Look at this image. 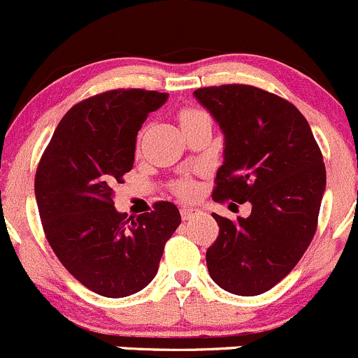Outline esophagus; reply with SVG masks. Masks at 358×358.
I'll use <instances>...</instances> for the list:
<instances>
[{
	"instance_id": "34e87169",
	"label": "esophagus",
	"mask_w": 358,
	"mask_h": 358,
	"mask_svg": "<svg viewBox=\"0 0 358 358\" xmlns=\"http://www.w3.org/2000/svg\"><path fill=\"white\" fill-rule=\"evenodd\" d=\"M200 210L193 208V206H182V208H180V217H182V220H189L193 219L194 215H200Z\"/></svg>"
}]
</instances>
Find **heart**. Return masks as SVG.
I'll list each match as a JSON object with an SVG mask.
<instances>
[{
  "mask_svg": "<svg viewBox=\"0 0 358 358\" xmlns=\"http://www.w3.org/2000/svg\"><path fill=\"white\" fill-rule=\"evenodd\" d=\"M201 115H206V113L200 112V110H194V108H186V110H182V112H180L179 119H180V124H186V122H191V120L198 119V117H201ZM178 191H179V194H182V196H186V198L193 196L194 184H191V182L179 184Z\"/></svg>",
  "mask_w": 358,
  "mask_h": 358,
  "instance_id": "1",
  "label": "heart"
}]
</instances>
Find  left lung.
I'll list each match as a JSON object with an SVG mask.
<instances>
[{
  "instance_id": "obj_1",
  "label": "left lung",
  "mask_w": 358,
  "mask_h": 358,
  "mask_svg": "<svg viewBox=\"0 0 358 358\" xmlns=\"http://www.w3.org/2000/svg\"><path fill=\"white\" fill-rule=\"evenodd\" d=\"M193 94L224 132L212 198L252 203L246 219L212 213L219 236L206 250V267L222 289L255 296L285 279L314 238L326 189L322 153L288 99L246 84Z\"/></svg>"
}]
</instances>
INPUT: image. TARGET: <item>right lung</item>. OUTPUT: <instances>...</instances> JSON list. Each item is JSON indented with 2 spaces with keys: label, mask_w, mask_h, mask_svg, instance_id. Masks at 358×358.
Instances as JSON below:
<instances>
[{
  "label": "right lung",
  "mask_w": 358,
  "mask_h": 358,
  "mask_svg": "<svg viewBox=\"0 0 358 358\" xmlns=\"http://www.w3.org/2000/svg\"><path fill=\"white\" fill-rule=\"evenodd\" d=\"M167 98L112 90L77 103L55 129L36 171L48 243L70 274L101 296H129L148 286L180 224L171 201H157L136 219L113 206V187L134 164L136 136Z\"/></svg>",
  "instance_id": "obj_1"
}]
</instances>
